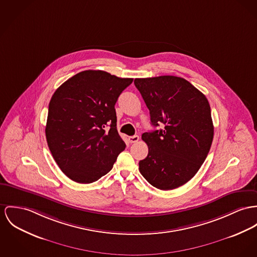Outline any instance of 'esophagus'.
<instances>
[{
	"label": "esophagus",
	"instance_id": "esophagus-1",
	"mask_svg": "<svg viewBox=\"0 0 257 257\" xmlns=\"http://www.w3.org/2000/svg\"><path fill=\"white\" fill-rule=\"evenodd\" d=\"M139 136L137 135H135V136H131V137H129V142L130 143H137L139 141Z\"/></svg>",
	"mask_w": 257,
	"mask_h": 257
}]
</instances>
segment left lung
<instances>
[{
    "label": "left lung",
    "mask_w": 257,
    "mask_h": 257,
    "mask_svg": "<svg viewBox=\"0 0 257 257\" xmlns=\"http://www.w3.org/2000/svg\"><path fill=\"white\" fill-rule=\"evenodd\" d=\"M134 84L150 110L152 125L163 129L146 132L148 157L139 170L159 190H173L194 177L207 157L214 134L206 97L189 81L165 75L136 78Z\"/></svg>",
    "instance_id": "obj_1"
}]
</instances>
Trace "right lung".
Returning <instances> with one entry per match:
<instances>
[{
    "instance_id": "1",
    "label": "right lung",
    "mask_w": 257,
    "mask_h": 257,
    "mask_svg": "<svg viewBox=\"0 0 257 257\" xmlns=\"http://www.w3.org/2000/svg\"><path fill=\"white\" fill-rule=\"evenodd\" d=\"M132 82L102 70H85L54 93L46 138L53 158L69 179L81 184L99 180L125 150L114 105Z\"/></svg>"
}]
</instances>
